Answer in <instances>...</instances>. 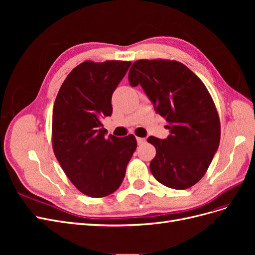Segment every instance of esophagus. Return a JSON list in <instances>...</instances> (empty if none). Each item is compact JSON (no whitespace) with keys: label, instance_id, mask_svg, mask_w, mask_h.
I'll return each mask as SVG.
<instances>
[{"label":"esophagus","instance_id":"1","mask_svg":"<svg viewBox=\"0 0 255 255\" xmlns=\"http://www.w3.org/2000/svg\"><path fill=\"white\" fill-rule=\"evenodd\" d=\"M137 143L138 144H141V143H144L145 142V138H142V137H137Z\"/></svg>","mask_w":255,"mask_h":255}]
</instances>
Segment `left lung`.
I'll return each instance as SVG.
<instances>
[{
	"label": "left lung",
	"mask_w": 255,
	"mask_h": 255,
	"mask_svg": "<svg viewBox=\"0 0 255 255\" xmlns=\"http://www.w3.org/2000/svg\"><path fill=\"white\" fill-rule=\"evenodd\" d=\"M129 85L142 89L154 111L169 123L166 139L154 136L150 163L154 177L167 187L187 189L202 179L220 142V119L203 82L180 61L139 59L128 72Z\"/></svg>",
	"instance_id": "left-lung-1"
}]
</instances>
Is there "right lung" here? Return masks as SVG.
I'll return each instance as SVG.
<instances>
[{
    "instance_id": "add662e5",
    "label": "right lung",
    "mask_w": 255,
    "mask_h": 255,
    "mask_svg": "<svg viewBox=\"0 0 255 255\" xmlns=\"http://www.w3.org/2000/svg\"><path fill=\"white\" fill-rule=\"evenodd\" d=\"M130 61L86 60L68 74L53 107L52 146L68 179L82 194L102 198L121 185L136 150L134 135L105 137L101 119Z\"/></svg>"
}]
</instances>
